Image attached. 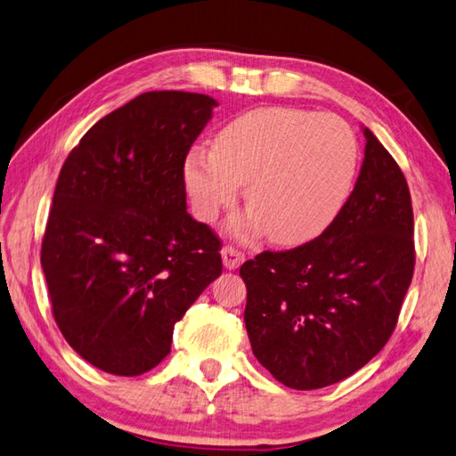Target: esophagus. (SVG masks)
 I'll use <instances>...</instances> for the list:
<instances>
[{"label":"esophagus","mask_w":456,"mask_h":456,"mask_svg":"<svg viewBox=\"0 0 456 456\" xmlns=\"http://www.w3.org/2000/svg\"><path fill=\"white\" fill-rule=\"evenodd\" d=\"M246 261V256L232 246L222 248V263H224L226 269H238L241 263Z\"/></svg>","instance_id":"obj_1"}]
</instances>
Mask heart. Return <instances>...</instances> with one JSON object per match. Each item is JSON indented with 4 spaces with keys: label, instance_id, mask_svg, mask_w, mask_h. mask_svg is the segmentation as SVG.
Here are the masks:
<instances>
[{
    "label": "heart",
    "instance_id": "b5f03b06",
    "mask_svg": "<svg viewBox=\"0 0 456 456\" xmlns=\"http://www.w3.org/2000/svg\"><path fill=\"white\" fill-rule=\"evenodd\" d=\"M357 171L355 136L341 118L287 107L248 110L220 130L212 150L193 148L183 177L199 218L232 207L240 185L249 208L244 232L300 244L326 228Z\"/></svg>",
    "mask_w": 456,
    "mask_h": 456
}]
</instances>
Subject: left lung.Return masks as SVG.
I'll return each instance as SVG.
<instances>
[{"mask_svg": "<svg viewBox=\"0 0 456 456\" xmlns=\"http://www.w3.org/2000/svg\"><path fill=\"white\" fill-rule=\"evenodd\" d=\"M355 189L322 234L240 267L251 349L289 388L351 377L387 346L413 275V210L402 169L362 126Z\"/></svg>", "mask_w": 456, "mask_h": 456, "instance_id": "8db88e82", "label": "left lung"}]
</instances>
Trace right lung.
Returning a JSON list of instances; mask_svg holds the SVG:
<instances>
[{
    "mask_svg": "<svg viewBox=\"0 0 456 456\" xmlns=\"http://www.w3.org/2000/svg\"><path fill=\"white\" fill-rule=\"evenodd\" d=\"M218 103L148 91L91 126L60 169L40 251L53 314L79 357L138 377L220 277V240L187 212L183 166Z\"/></svg>",
    "mask_w": 456,
    "mask_h": 456,
    "instance_id": "add662e5",
    "label": "right lung"
}]
</instances>
